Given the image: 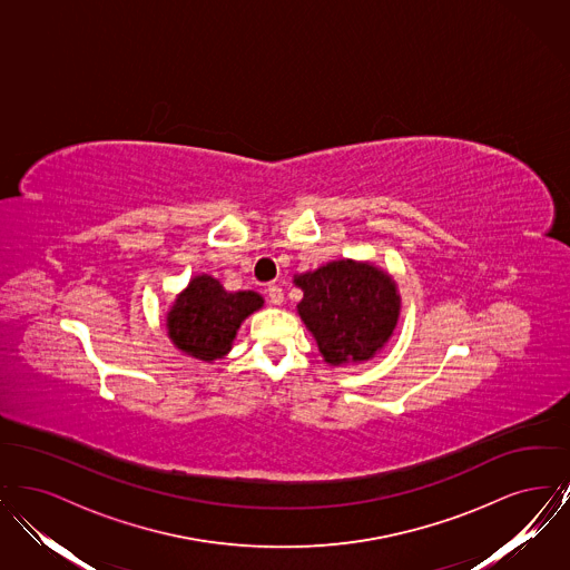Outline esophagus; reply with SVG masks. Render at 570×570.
I'll use <instances>...</instances> for the list:
<instances>
[{
    "label": "esophagus",
    "mask_w": 570,
    "mask_h": 570,
    "mask_svg": "<svg viewBox=\"0 0 570 570\" xmlns=\"http://www.w3.org/2000/svg\"><path fill=\"white\" fill-rule=\"evenodd\" d=\"M267 298L272 301L273 305H279L284 301V291L277 284H269L267 286Z\"/></svg>",
    "instance_id": "1"
}]
</instances>
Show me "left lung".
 Segmentation results:
<instances>
[{
  "label": "left lung",
  "instance_id": "8db88e82",
  "mask_svg": "<svg viewBox=\"0 0 570 570\" xmlns=\"http://www.w3.org/2000/svg\"><path fill=\"white\" fill-rule=\"evenodd\" d=\"M295 282L298 314L331 365L374 356L397 325L395 282L372 265L337 261Z\"/></svg>",
  "mask_w": 570,
  "mask_h": 570
}]
</instances>
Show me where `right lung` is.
Masks as SVG:
<instances>
[{"label": "right lung", "mask_w": 570, "mask_h": 570, "mask_svg": "<svg viewBox=\"0 0 570 570\" xmlns=\"http://www.w3.org/2000/svg\"><path fill=\"white\" fill-rule=\"evenodd\" d=\"M263 305V297L245 293H226L222 284L198 275L181 293L168 314V335L184 353L216 361L230 351L242 321Z\"/></svg>", "instance_id": "add662e5"}]
</instances>
